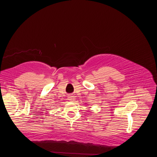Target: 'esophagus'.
<instances>
[{
    "instance_id": "obj_1",
    "label": "esophagus",
    "mask_w": 157,
    "mask_h": 157,
    "mask_svg": "<svg viewBox=\"0 0 157 157\" xmlns=\"http://www.w3.org/2000/svg\"><path fill=\"white\" fill-rule=\"evenodd\" d=\"M68 100L70 101H74L75 100V97L73 94H70L68 96Z\"/></svg>"
}]
</instances>
